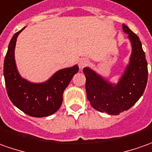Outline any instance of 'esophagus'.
<instances>
[{"label": "esophagus", "mask_w": 152, "mask_h": 152, "mask_svg": "<svg viewBox=\"0 0 152 152\" xmlns=\"http://www.w3.org/2000/svg\"><path fill=\"white\" fill-rule=\"evenodd\" d=\"M88 63H89V61L86 60V59H81V60H79V62H78V64H79V67L81 68V69H83L85 66H86L88 65Z\"/></svg>", "instance_id": "34e87169"}]
</instances>
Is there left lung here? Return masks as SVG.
Here are the masks:
<instances>
[{
  "label": "left lung",
  "mask_w": 152,
  "mask_h": 152,
  "mask_svg": "<svg viewBox=\"0 0 152 152\" xmlns=\"http://www.w3.org/2000/svg\"><path fill=\"white\" fill-rule=\"evenodd\" d=\"M123 31L128 34L132 53L117 84L108 82L89 67L83 69L88 101L96 110L110 115H118L132 107L143 95L148 78L147 61L140 40L124 24Z\"/></svg>",
  "instance_id": "8db88e82"
}]
</instances>
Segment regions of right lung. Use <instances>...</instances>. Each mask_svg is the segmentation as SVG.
Listing matches in <instances>:
<instances>
[{"label":"right lung","mask_w":152,"mask_h":152,"mask_svg":"<svg viewBox=\"0 0 152 152\" xmlns=\"http://www.w3.org/2000/svg\"><path fill=\"white\" fill-rule=\"evenodd\" d=\"M25 28L14 34L4 60V77L10 100L17 107L32 117L42 118L55 113L61 106L63 92L78 72L77 65L55 72L48 81L33 83L20 76L15 61L17 38Z\"/></svg>","instance_id":"obj_1"}]
</instances>
